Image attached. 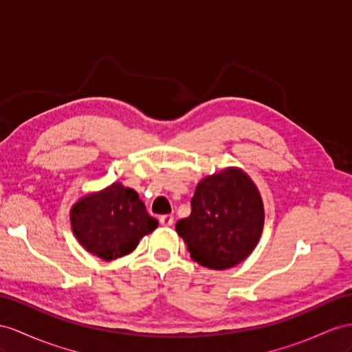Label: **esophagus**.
Segmentation results:
<instances>
[{"label":"esophagus","mask_w":352,"mask_h":352,"mask_svg":"<svg viewBox=\"0 0 352 352\" xmlns=\"http://www.w3.org/2000/svg\"><path fill=\"white\" fill-rule=\"evenodd\" d=\"M159 223L162 224V226L169 228V226H173V224H174V217H173V215H162V217L159 219Z\"/></svg>","instance_id":"obj_1"}]
</instances>
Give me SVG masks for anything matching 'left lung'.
<instances>
[{"instance_id": "8db88e82", "label": "left lung", "mask_w": 352, "mask_h": 352, "mask_svg": "<svg viewBox=\"0 0 352 352\" xmlns=\"http://www.w3.org/2000/svg\"><path fill=\"white\" fill-rule=\"evenodd\" d=\"M263 201L256 184L239 168L204 178L192 197V214L175 230L199 265L221 270L245 260L263 230Z\"/></svg>"}]
</instances>
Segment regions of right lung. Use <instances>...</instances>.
I'll return each instance as SVG.
<instances>
[{
	"label": "right lung",
	"mask_w": 352,
	"mask_h": 352,
	"mask_svg": "<svg viewBox=\"0 0 352 352\" xmlns=\"http://www.w3.org/2000/svg\"><path fill=\"white\" fill-rule=\"evenodd\" d=\"M74 236L89 253L114 260L132 253L140 239L157 228L138 193L120 183L86 195L69 214Z\"/></svg>",
	"instance_id": "obj_1"
}]
</instances>
